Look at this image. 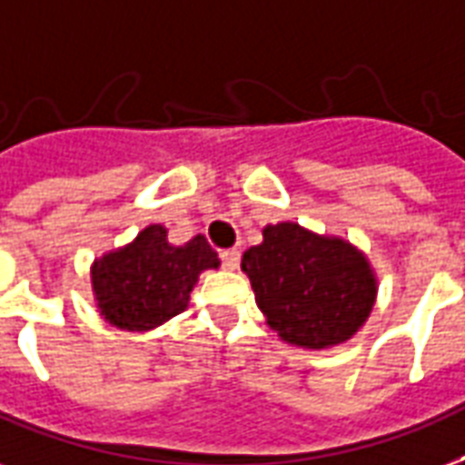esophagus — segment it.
<instances>
[{
  "label": "esophagus",
  "mask_w": 465,
  "mask_h": 465,
  "mask_svg": "<svg viewBox=\"0 0 465 465\" xmlns=\"http://www.w3.org/2000/svg\"><path fill=\"white\" fill-rule=\"evenodd\" d=\"M219 258H222V265H224L226 271H236V268H239L241 253L236 251V248H226V251L219 253Z\"/></svg>",
  "instance_id": "obj_1"
}]
</instances>
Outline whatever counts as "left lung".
I'll return each instance as SVG.
<instances>
[{
    "label": "left lung",
    "instance_id": "left-lung-1",
    "mask_svg": "<svg viewBox=\"0 0 465 465\" xmlns=\"http://www.w3.org/2000/svg\"><path fill=\"white\" fill-rule=\"evenodd\" d=\"M271 329L304 349H329L366 324L375 278L366 256L343 239L282 222L263 229V243L241 258Z\"/></svg>",
    "mask_w": 465,
    "mask_h": 465
}]
</instances>
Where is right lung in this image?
<instances>
[{"label":"right lung","mask_w":465,"mask_h":465,"mask_svg":"<svg viewBox=\"0 0 465 465\" xmlns=\"http://www.w3.org/2000/svg\"><path fill=\"white\" fill-rule=\"evenodd\" d=\"M207 268H219V258L204 236L173 246L168 232L153 224L129 246L94 261L92 290L109 324L146 331L185 312L194 282Z\"/></svg>","instance_id":"obj_1"}]
</instances>
